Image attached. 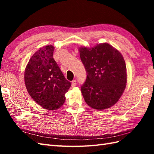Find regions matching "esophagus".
I'll return each instance as SVG.
<instances>
[{
  "label": "esophagus",
  "instance_id": "34e87169",
  "mask_svg": "<svg viewBox=\"0 0 154 154\" xmlns=\"http://www.w3.org/2000/svg\"><path fill=\"white\" fill-rule=\"evenodd\" d=\"M76 81L75 80H73L72 81V82H71V86L73 87H75L76 86Z\"/></svg>",
  "mask_w": 154,
  "mask_h": 154
}]
</instances>
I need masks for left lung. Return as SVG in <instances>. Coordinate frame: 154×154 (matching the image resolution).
<instances>
[{"label": "left lung", "instance_id": "left-lung-1", "mask_svg": "<svg viewBox=\"0 0 154 154\" xmlns=\"http://www.w3.org/2000/svg\"><path fill=\"white\" fill-rule=\"evenodd\" d=\"M79 52L87 75L81 87L86 103L97 110L113 106L126 85V67L122 54L107 43L80 48Z\"/></svg>", "mask_w": 154, "mask_h": 154}]
</instances>
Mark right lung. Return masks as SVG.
Returning <instances> with one entry per match:
<instances>
[{
  "label": "right lung",
  "mask_w": 154,
  "mask_h": 154,
  "mask_svg": "<svg viewBox=\"0 0 154 154\" xmlns=\"http://www.w3.org/2000/svg\"><path fill=\"white\" fill-rule=\"evenodd\" d=\"M54 47L41 48L32 55L26 67L24 81L30 97L48 110H56L65 103L71 87L53 58Z\"/></svg>",
  "instance_id": "add662e5"
}]
</instances>
